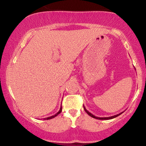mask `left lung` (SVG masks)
Here are the masks:
<instances>
[{"mask_svg":"<svg viewBox=\"0 0 146 146\" xmlns=\"http://www.w3.org/2000/svg\"><path fill=\"white\" fill-rule=\"evenodd\" d=\"M84 110L85 111H86V113L88 114V115H90V117H93V118H95V119H101V120H106V119H113V118H115V117H117V116H119V115H121V114L123 113V112H122V113H119V114H118V115H114V116H112V117H95V115H93V114H91L90 113V112H88V110H87L86 108H85V107L84 106Z\"/></svg>","mask_w":146,"mask_h":146,"instance_id":"left-lung-1","label":"left lung"}]
</instances>
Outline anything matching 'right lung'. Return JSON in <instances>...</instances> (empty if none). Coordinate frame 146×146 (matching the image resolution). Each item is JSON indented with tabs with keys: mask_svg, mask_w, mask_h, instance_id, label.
Segmentation results:
<instances>
[{
	"mask_svg": "<svg viewBox=\"0 0 146 146\" xmlns=\"http://www.w3.org/2000/svg\"><path fill=\"white\" fill-rule=\"evenodd\" d=\"M62 106H61V107H60V110H59V111L58 112V113H57L56 114V115H53V116H51V117H47V118H44V119H47V120H48V119H52V118H54L55 117H56L57 115H58L60 113H61V112H62Z\"/></svg>",
	"mask_w": 146,
	"mask_h": 146,
	"instance_id": "right-lung-1",
	"label": "right lung"
}]
</instances>
